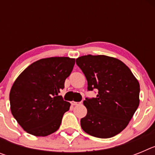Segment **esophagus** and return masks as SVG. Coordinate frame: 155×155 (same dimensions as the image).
<instances>
[{
  "instance_id": "1",
  "label": "esophagus",
  "mask_w": 155,
  "mask_h": 155,
  "mask_svg": "<svg viewBox=\"0 0 155 155\" xmlns=\"http://www.w3.org/2000/svg\"><path fill=\"white\" fill-rule=\"evenodd\" d=\"M81 102H71V104H72V105H79V104H80Z\"/></svg>"
}]
</instances>
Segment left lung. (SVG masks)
I'll use <instances>...</instances> for the list:
<instances>
[{
	"label": "left lung",
	"mask_w": 155,
	"mask_h": 155,
	"mask_svg": "<svg viewBox=\"0 0 155 155\" xmlns=\"http://www.w3.org/2000/svg\"><path fill=\"white\" fill-rule=\"evenodd\" d=\"M76 64L87 81V90H98L96 98H86L87 113L82 130L98 138H110L123 131L139 106L140 84L130 68L114 57L82 56Z\"/></svg>",
	"instance_id": "8db88e82"
}]
</instances>
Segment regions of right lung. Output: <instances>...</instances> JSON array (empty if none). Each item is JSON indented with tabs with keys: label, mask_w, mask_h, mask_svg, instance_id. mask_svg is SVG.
Listing matches in <instances>:
<instances>
[{
	"label": "right lung",
	"mask_w": 155,
	"mask_h": 155,
	"mask_svg": "<svg viewBox=\"0 0 155 155\" xmlns=\"http://www.w3.org/2000/svg\"><path fill=\"white\" fill-rule=\"evenodd\" d=\"M75 59L50 57L32 63L23 71L11 89V111L28 134L46 137L56 132L71 104L59 95L70 76Z\"/></svg>",
	"instance_id": "1"
}]
</instances>
